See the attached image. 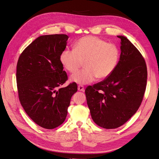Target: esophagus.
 Segmentation results:
<instances>
[{"label": "esophagus", "mask_w": 159, "mask_h": 159, "mask_svg": "<svg viewBox=\"0 0 159 159\" xmlns=\"http://www.w3.org/2000/svg\"><path fill=\"white\" fill-rule=\"evenodd\" d=\"M78 88V90L80 91H84V87L83 85H79Z\"/></svg>", "instance_id": "obj_1"}]
</instances>
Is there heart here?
<instances>
[{"label":"heart","mask_w":159,"mask_h":159,"mask_svg":"<svg viewBox=\"0 0 159 159\" xmlns=\"http://www.w3.org/2000/svg\"><path fill=\"white\" fill-rule=\"evenodd\" d=\"M119 57L120 50L117 45L97 36H88L77 41L74 49L62 51L60 59L70 73L78 70L84 62L85 68L72 75L70 80L79 84H87L97 78L104 80L111 75Z\"/></svg>","instance_id":"heart-1"}]
</instances>
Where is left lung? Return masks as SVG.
<instances>
[{
	"mask_svg": "<svg viewBox=\"0 0 159 159\" xmlns=\"http://www.w3.org/2000/svg\"><path fill=\"white\" fill-rule=\"evenodd\" d=\"M117 37L121 41V52L116 69L85 90L91 118L98 126L107 129L121 127L137 112L147 86L145 59L126 37Z\"/></svg>",
	"mask_w": 159,
	"mask_h": 159,
	"instance_id": "obj_1",
	"label": "left lung"
}]
</instances>
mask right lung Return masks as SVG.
Masks as SVG:
<instances>
[{"mask_svg": "<svg viewBox=\"0 0 159 159\" xmlns=\"http://www.w3.org/2000/svg\"><path fill=\"white\" fill-rule=\"evenodd\" d=\"M68 36L51 34L37 38L24 50L16 66L18 98L32 121L52 129L64 123L76 83L60 88L68 80L60 56Z\"/></svg>", "mask_w": 159, "mask_h": 159, "instance_id": "add662e5", "label": "right lung"}]
</instances>
